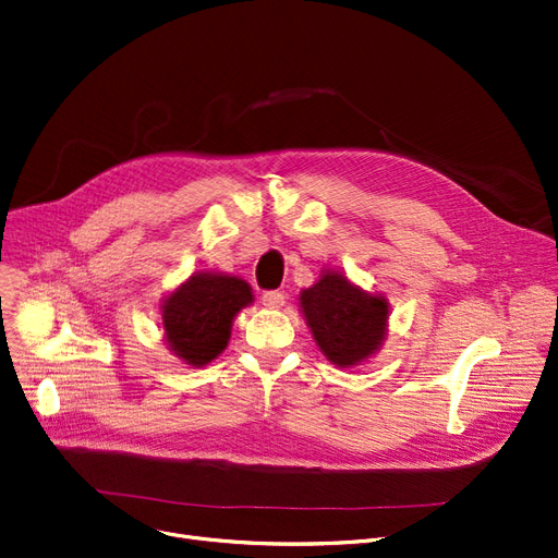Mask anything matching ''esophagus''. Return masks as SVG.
I'll return each instance as SVG.
<instances>
[{
  "mask_svg": "<svg viewBox=\"0 0 558 558\" xmlns=\"http://www.w3.org/2000/svg\"><path fill=\"white\" fill-rule=\"evenodd\" d=\"M262 304L268 306V308H281L286 304V296L279 290H266L262 294Z\"/></svg>",
  "mask_w": 558,
  "mask_h": 558,
  "instance_id": "obj_1",
  "label": "esophagus"
}]
</instances>
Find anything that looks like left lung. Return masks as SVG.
<instances>
[{"instance_id": "obj_1", "label": "left lung", "mask_w": 558, "mask_h": 558, "mask_svg": "<svg viewBox=\"0 0 558 558\" xmlns=\"http://www.w3.org/2000/svg\"><path fill=\"white\" fill-rule=\"evenodd\" d=\"M302 308L319 349L337 366L366 360L379 347L389 319L387 299L364 294L337 272H326L302 292Z\"/></svg>"}]
</instances>
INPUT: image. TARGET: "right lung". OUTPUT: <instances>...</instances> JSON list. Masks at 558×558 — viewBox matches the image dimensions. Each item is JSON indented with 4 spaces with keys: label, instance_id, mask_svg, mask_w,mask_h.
<instances>
[{
    "label": "right lung",
    "instance_id": "add662e5",
    "mask_svg": "<svg viewBox=\"0 0 558 558\" xmlns=\"http://www.w3.org/2000/svg\"><path fill=\"white\" fill-rule=\"evenodd\" d=\"M252 302L243 279L198 272L162 306V326L171 351L192 366L217 357L230 339L232 319Z\"/></svg>",
    "mask_w": 558,
    "mask_h": 558
}]
</instances>
